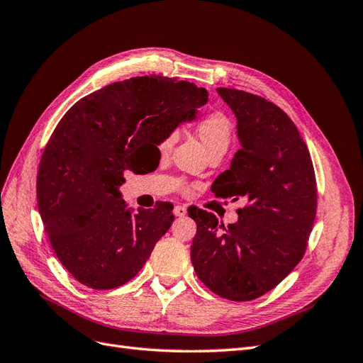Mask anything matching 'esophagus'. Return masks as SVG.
Wrapping results in <instances>:
<instances>
[{"label": "esophagus", "mask_w": 363, "mask_h": 363, "mask_svg": "<svg viewBox=\"0 0 363 363\" xmlns=\"http://www.w3.org/2000/svg\"><path fill=\"white\" fill-rule=\"evenodd\" d=\"M186 212H188V211H186L184 206H175L174 207V215L175 216H184Z\"/></svg>", "instance_id": "34e87169"}]
</instances>
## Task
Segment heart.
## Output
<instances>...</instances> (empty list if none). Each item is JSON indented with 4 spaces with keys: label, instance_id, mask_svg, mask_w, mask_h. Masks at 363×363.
Segmentation results:
<instances>
[{
    "label": "heart",
    "instance_id": "1",
    "mask_svg": "<svg viewBox=\"0 0 363 363\" xmlns=\"http://www.w3.org/2000/svg\"><path fill=\"white\" fill-rule=\"evenodd\" d=\"M196 131H199V136L207 151L215 148H227L230 144V138H232V123H230V119L223 112H208L199 119ZM174 142V133L163 136L157 145L162 155H167V152L171 151Z\"/></svg>",
    "mask_w": 363,
    "mask_h": 363
}]
</instances>
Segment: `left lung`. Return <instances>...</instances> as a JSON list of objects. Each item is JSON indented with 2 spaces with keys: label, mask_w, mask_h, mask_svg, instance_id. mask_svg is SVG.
<instances>
[{
  "label": "left lung",
  "mask_w": 363,
  "mask_h": 363,
  "mask_svg": "<svg viewBox=\"0 0 363 363\" xmlns=\"http://www.w3.org/2000/svg\"><path fill=\"white\" fill-rule=\"evenodd\" d=\"M238 119L240 147L212 192L244 199L238 223L192 208L191 260L199 279L223 298L250 301L274 289L296 267L316 215V180L306 142L280 107L259 95L218 87Z\"/></svg>",
  "instance_id": "obj_1"
}]
</instances>
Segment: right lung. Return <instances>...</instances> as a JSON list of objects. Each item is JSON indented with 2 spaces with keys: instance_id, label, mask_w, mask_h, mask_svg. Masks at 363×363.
Segmentation results:
<instances>
[{
  "instance_id": "right-lung-1",
  "label": "right lung",
  "mask_w": 363,
  "mask_h": 363,
  "mask_svg": "<svg viewBox=\"0 0 363 363\" xmlns=\"http://www.w3.org/2000/svg\"><path fill=\"white\" fill-rule=\"evenodd\" d=\"M207 91L160 75L116 82L77 101L60 119L38 171V206L62 265L92 289H113L145 265L174 221L171 203L131 215L118 188L139 155L194 119ZM157 148V147H156Z\"/></svg>"
}]
</instances>
